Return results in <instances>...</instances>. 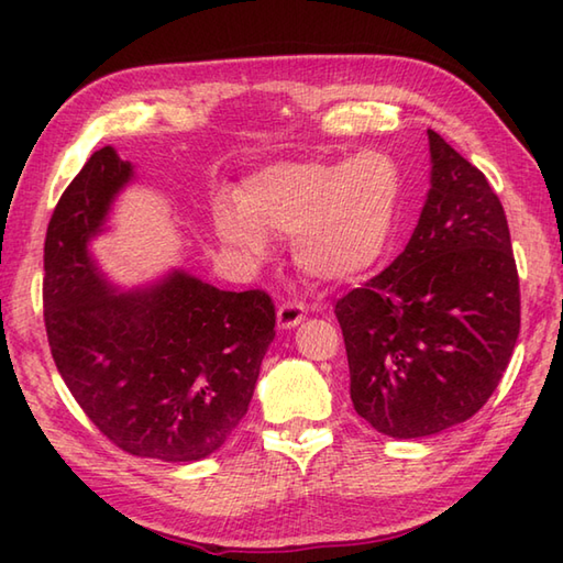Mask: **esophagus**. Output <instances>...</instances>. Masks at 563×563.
I'll return each instance as SVG.
<instances>
[{"mask_svg": "<svg viewBox=\"0 0 563 563\" xmlns=\"http://www.w3.org/2000/svg\"><path fill=\"white\" fill-rule=\"evenodd\" d=\"M305 321V307L297 302H285L278 307V327L280 329H295Z\"/></svg>", "mask_w": 563, "mask_h": 563, "instance_id": "1", "label": "esophagus"}]
</instances>
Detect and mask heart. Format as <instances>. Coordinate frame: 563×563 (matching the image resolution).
I'll list each match as a JSON object with an SVG mask.
<instances>
[{
  "label": "heart",
  "mask_w": 563,
  "mask_h": 563,
  "mask_svg": "<svg viewBox=\"0 0 563 563\" xmlns=\"http://www.w3.org/2000/svg\"><path fill=\"white\" fill-rule=\"evenodd\" d=\"M401 194L399 164L382 152L280 162L246 178L236 208L220 202L212 227L246 261L266 256L268 236H292V261L307 278L349 283L385 254Z\"/></svg>",
  "instance_id": "1"
}]
</instances>
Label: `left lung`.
<instances>
[{
	"label": "left lung",
	"instance_id": "8db88e82",
	"mask_svg": "<svg viewBox=\"0 0 563 563\" xmlns=\"http://www.w3.org/2000/svg\"><path fill=\"white\" fill-rule=\"evenodd\" d=\"M428 147L430 188L409 244L333 309L355 411L397 440L442 433L479 411L520 333L504 206L435 130Z\"/></svg>",
	"mask_w": 563,
	"mask_h": 563
}]
</instances>
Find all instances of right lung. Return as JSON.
<instances>
[{
    "label": "right lung",
    "instance_id": "obj_1",
    "mask_svg": "<svg viewBox=\"0 0 563 563\" xmlns=\"http://www.w3.org/2000/svg\"><path fill=\"white\" fill-rule=\"evenodd\" d=\"M133 181V164L109 145L59 198L43 256L47 341L71 397L118 448L198 462L249 411L275 307L266 292L220 290L184 268L130 290L113 283L91 242Z\"/></svg>",
    "mask_w": 563,
    "mask_h": 563
}]
</instances>
